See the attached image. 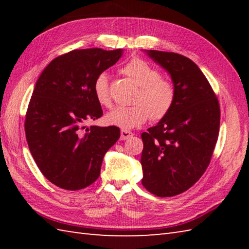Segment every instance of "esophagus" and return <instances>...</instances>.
<instances>
[{
	"label": "esophagus",
	"instance_id": "1",
	"mask_svg": "<svg viewBox=\"0 0 249 249\" xmlns=\"http://www.w3.org/2000/svg\"><path fill=\"white\" fill-rule=\"evenodd\" d=\"M133 136H134V134L131 133V131L124 130V129L121 130V140H127V139L130 138V137H133Z\"/></svg>",
	"mask_w": 249,
	"mask_h": 249
}]
</instances>
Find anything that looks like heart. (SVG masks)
Returning <instances> with one entry per match:
<instances>
[{"mask_svg": "<svg viewBox=\"0 0 249 249\" xmlns=\"http://www.w3.org/2000/svg\"><path fill=\"white\" fill-rule=\"evenodd\" d=\"M122 73L138 86L130 107H116L105 116L106 123L122 129H133L144 124L152 116L154 120L163 118L176 98L173 84L160 77V71L141 59H133L121 70ZM94 94L97 102L109 107L111 105L108 76L102 72L94 81Z\"/></svg>", "mask_w": 249, "mask_h": 249, "instance_id": "1", "label": "heart"}]
</instances>
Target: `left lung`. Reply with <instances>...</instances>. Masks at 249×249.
Returning <instances> with one entry per match:
<instances>
[{
  "label": "left lung",
  "mask_w": 249,
  "mask_h": 249,
  "mask_svg": "<svg viewBox=\"0 0 249 249\" xmlns=\"http://www.w3.org/2000/svg\"><path fill=\"white\" fill-rule=\"evenodd\" d=\"M171 77L176 98L170 111L142 133V185L158 197L190 188L208 168L220 123L218 100L208 79L188 57L143 50Z\"/></svg>",
  "instance_id": "obj_1"
}]
</instances>
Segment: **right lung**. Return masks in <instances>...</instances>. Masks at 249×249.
<instances>
[{
	"instance_id": "1",
	"label": "right lung",
	"mask_w": 249,
	"mask_h": 249,
	"mask_svg": "<svg viewBox=\"0 0 249 249\" xmlns=\"http://www.w3.org/2000/svg\"><path fill=\"white\" fill-rule=\"evenodd\" d=\"M123 51L72 50L51 61L36 81L25 116L26 141L37 167L57 187L78 190L94 183L105 154L120 138L116 126L84 123L103 115L94 81Z\"/></svg>"
}]
</instances>
